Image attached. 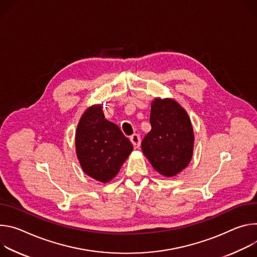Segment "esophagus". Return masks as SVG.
Returning <instances> with one entry per match:
<instances>
[{"mask_svg": "<svg viewBox=\"0 0 257 257\" xmlns=\"http://www.w3.org/2000/svg\"><path fill=\"white\" fill-rule=\"evenodd\" d=\"M130 139H131L132 144L134 145L135 148H139L140 147V145H141V138H140V136L138 134H134Z\"/></svg>", "mask_w": 257, "mask_h": 257, "instance_id": "esophagus-1", "label": "esophagus"}]
</instances>
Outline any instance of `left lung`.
Here are the masks:
<instances>
[{
	"label": "left lung",
	"instance_id": "left-lung-1",
	"mask_svg": "<svg viewBox=\"0 0 257 257\" xmlns=\"http://www.w3.org/2000/svg\"><path fill=\"white\" fill-rule=\"evenodd\" d=\"M150 123L152 128L142 142V151L160 175L175 177L193 156L194 132L188 113L174 99L155 98Z\"/></svg>",
	"mask_w": 257,
	"mask_h": 257
}]
</instances>
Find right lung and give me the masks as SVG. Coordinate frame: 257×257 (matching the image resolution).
I'll return each instance as SVG.
<instances>
[{
  "instance_id": "1",
  "label": "right lung",
  "mask_w": 257,
  "mask_h": 257,
  "mask_svg": "<svg viewBox=\"0 0 257 257\" xmlns=\"http://www.w3.org/2000/svg\"><path fill=\"white\" fill-rule=\"evenodd\" d=\"M75 150L83 172L108 183L115 177L133 151L131 141L104 116L101 105L85 110L75 133Z\"/></svg>"
}]
</instances>
